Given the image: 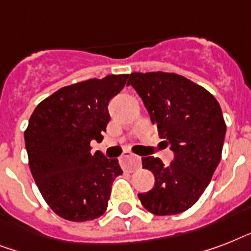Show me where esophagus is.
<instances>
[{"label":"esophagus","instance_id":"esophagus-1","mask_svg":"<svg viewBox=\"0 0 251 251\" xmlns=\"http://www.w3.org/2000/svg\"><path fill=\"white\" fill-rule=\"evenodd\" d=\"M121 163L122 168H125L126 171L133 172L141 167V157L137 156V155H134V153H131L130 151H125V152L122 153Z\"/></svg>","mask_w":251,"mask_h":251}]
</instances>
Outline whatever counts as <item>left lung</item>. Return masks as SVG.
Wrapping results in <instances>:
<instances>
[{
    "label": "left lung",
    "instance_id": "left-lung-1",
    "mask_svg": "<svg viewBox=\"0 0 251 251\" xmlns=\"http://www.w3.org/2000/svg\"><path fill=\"white\" fill-rule=\"evenodd\" d=\"M127 84L175 152L169 165L159 157H142L155 186L138 198L153 215L181 214L195 204L220 163L226 131L222 108L206 88L175 73H131Z\"/></svg>",
    "mask_w": 251,
    "mask_h": 251
}]
</instances>
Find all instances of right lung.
I'll list each match as a JSON object with an SVG mask.
<instances>
[{
	"label": "right lung",
	"instance_id": "add662e5",
	"mask_svg": "<svg viewBox=\"0 0 251 251\" xmlns=\"http://www.w3.org/2000/svg\"><path fill=\"white\" fill-rule=\"evenodd\" d=\"M129 74L66 86L35 108L25 131L33 179L48 206L70 222H88L105 212L112 183L122 169L117 159L91 153L110 120L108 104Z\"/></svg>",
	"mask_w": 251,
	"mask_h": 251
}]
</instances>
